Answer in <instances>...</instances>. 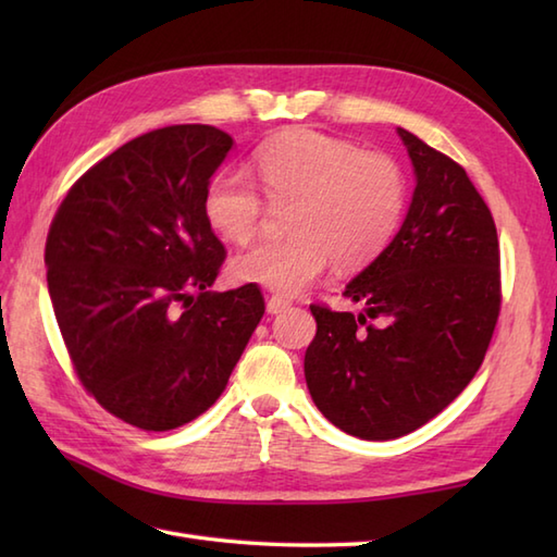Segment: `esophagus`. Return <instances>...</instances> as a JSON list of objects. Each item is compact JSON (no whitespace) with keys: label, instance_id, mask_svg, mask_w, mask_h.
Listing matches in <instances>:
<instances>
[{"label":"esophagus","instance_id":"1","mask_svg":"<svg viewBox=\"0 0 557 557\" xmlns=\"http://www.w3.org/2000/svg\"><path fill=\"white\" fill-rule=\"evenodd\" d=\"M265 309H268V313H282V311H287L289 309V301L287 299H282V297H270L268 299V304H265Z\"/></svg>","mask_w":557,"mask_h":557}]
</instances>
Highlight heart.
I'll list each match as a JSON object with an SVG mask.
<instances>
[{
  "mask_svg": "<svg viewBox=\"0 0 557 557\" xmlns=\"http://www.w3.org/2000/svg\"><path fill=\"white\" fill-rule=\"evenodd\" d=\"M258 182L272 203H289L292 236L258 242L232 260V275L285 297L301 294L330 260L357 270L383 251L405 208V180L381 152L345 138L289 128L256 150ZM265 203L251 176L222 170L206 188V218L227 242L258 232Z\"/></svg>",
  "mask_w": 557,
  "mask_h": 557,
  "instance_id": "b5f03b06",
  "label": "heart"
}]
</instances>
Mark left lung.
I'll list each match as a JSON object with an SVG mask.
<instances>
[{
	"label": "left lung",
	"mask_w": 557,
	"mask_h": 557,
	"mask_svg": "<svg viewBox=\"0 0 557 557\" xmlns=\"http://www.w3.org/2000/svg\"><path fill=\"white\" fill-rule=\"evenodd\" d=\"M417 188L395 239L354 277L359 315L311 306L306 385L323 417L393 441L437 417L476 375L500 313V248L465 168L397 128ZM375 320V324H369Z\"/></svg>",
	"instance_id": "8db88e82"
}]
</instances>
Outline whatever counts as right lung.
I'll list each match as a JSON object with an SVG mask.
<instances>
[{"label":"right lung","instance_id":"obj_1","mask_svg":"<svg viewBox=\"0 0 557 557\" xmlns=\"http://www.w3.org/2000/svg\"><path fill=\"white\" fill-rule=\"evenodd\" d=\"M232 146L208 124L128 140L71 186L47 234V289L78 381L136 429H180L215 405L265 313L256 285L210 292L224 246L206 188Z\"/></svg>","mask_w":557,"mask_h":557}]
</instances>
